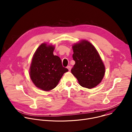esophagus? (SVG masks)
<instances>
[{
    "instance_id": "34e87169",
    "label": "esophagus",
    "mask_w": 132,
    "mask_h": 132,
    "mask_svg": "<svg viewBox=\"0 0 132 132\" xmlns=\"http://www.w3.org/2000/svg\"><path fill=\"white\" fill-rule=\"evenodd\" d=\"M67 68L68 69V70L70 71V69H71V67L70 66H68L67 67Z\"/></svg>"
}]
</instances>
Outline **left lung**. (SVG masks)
Listing matches in <instances>:
<instances>
[{
    "label": "left lung",
    "instance_id": "1",
    "mask_svg": "<svg viewBox=\"0 0 132 132\" xmlns=\"http://www.w3.org/2000/svg\"><path fill=\"white\" fill-rule=\"evenodd\" d=\"M72 50L75 64L71 70V73L81 86L88 89L96 87L105 73V66L98 51L86 40L72 45Z\"/></svg>",
    "mask_w": 132,
    "mask_h": 132
}]
</instances>
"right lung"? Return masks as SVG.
<instances>
[{
    "label": "right lung",
    "instance_id": "right-lung-1",
    "mask_svg": "<svg viewBox=\"0 0 132 132\" xmlns=\"http://www.w3.org/2000/svg\"><path fill=\"white\" fill-rule=\"evenodd\" d=\"M54 46L41 44L34 54L30 68V76L35 86L48 91L58 85L64 73L68 69L62 66V61L54 55Z\"/></svg>",
    "mask_w": 132,
    "mask_h": 132
}]
</instances>
